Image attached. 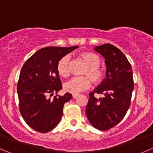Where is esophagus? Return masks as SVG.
Segmentation results:
<instances>
[{"label": "esophagus", "instance_id": "esophagus-1", "mask_svg": "<svg viewBox=\"0 0 153 153\" xmlns=\"http://www.w3.org/2000/svg\"><path fill=\"white\" fill-rule=\"evenodd\" d=\"M78 96H79L78 94H72V98H74V99H75V98L78 97Z\"/></svg>", "mask_w": 153, "mask_h": 153}]
</instances>
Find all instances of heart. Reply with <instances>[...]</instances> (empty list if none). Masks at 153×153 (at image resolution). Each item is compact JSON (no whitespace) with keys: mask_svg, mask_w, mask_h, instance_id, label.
I'll return each instance as SVG.
<instances>
[{"mask_svg":"<svg viewBox=\"0 0 153 153\" xmlns=\"http://www.w3.org/2000/svg\"><path fill=\"white\" fill-rule=\"evenodd\" d=\"M80 57L86 63L87 67L83 70L82 74L90 78L94 84H100L104 80L105 72L101 67L100 58L97 54L90 52H85L80 54ZM70 56L65 55L61 57L56 64L57 72L60 76L66 77L68 75V63ZM91 85L89 79L87 77H75L65 82L63 89L65 92L72 94H77L81 91L88 89Z\"/></svg>","mask_w":153,"mask_h":153,"instance_id":"obj_1","label":"heart"}]
</instances>
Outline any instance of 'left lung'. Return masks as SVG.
Listing matches in <instances>:
<instances>
[{
  "mask_svg": "<svg viewBox=\"0 0 153 153\" xmlns=\"http://www.w3.org/2000/svg\"><path fill=\"white\" fill-rule=\"evenodd\" d=\"M94 49L105 59L106 73L101 85L90 93L86 115L94 128L106 131L118 125L129 109L134 90L133 71L127 57L116 47L104 44ZM94 92L104 97L97 99Z\"/></svg>",
  "mask_w": 153,
  "mask_h": 153,
  "instance_id": "obj_1",
  "label": "left lung"
}]
</instances>
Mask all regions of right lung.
<instances>
[{
    "label": "right lung",
    "instance_id": "right-lung-1",
    "mask_svg": "<svg viewBox=\"0 0 153 153\" xmlns=\"http://www.w3.org/2000/svg\"><path fill=\"white\" fill-rule=\"evenodd\" d=\"M78 47H48L39 50L25 62L21 69L18 85L19 110L27 125L41 133L53 129L61 119L64 104L72 98L51 96L62 89L56 64L61 57ZM50 97L47 98V95Z\"/></svg>",
    "mask_w": 153,
    "mask_h": 153
}]
</instances>
